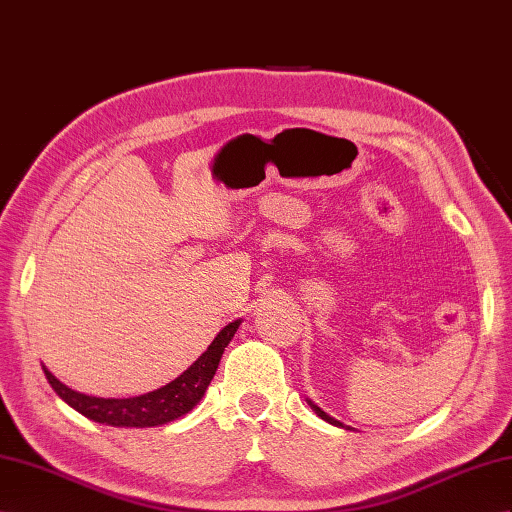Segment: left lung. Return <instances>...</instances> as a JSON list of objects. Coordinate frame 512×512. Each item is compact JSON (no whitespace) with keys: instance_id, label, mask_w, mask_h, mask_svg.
I'll return each instance as SVG.
<instances>
[{"instance_id":"left-lung-1","label":"left lung","mask_w":512,"mask_h":512,"mask_svg":"<svg viewBox=\"0 0 512 512\" xmlns=\"http://www.w3.org/2000/svg\"><path fill=\"white\" fill-rule=\"evenodd\" d=\"M310 405H312V403H310ZM312 407H314V411H316V413H319V416H321L323 420H327V422H331V424H338V426H342V424H340L338 420H334V418H329V416H327V413H325V411H321V409H319V407H316V405H312Z\"/></svg>"}]
</instances>
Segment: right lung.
Instances as JSON below:
<instances>
[{"label": "right lung", "instance_id": "add662e5", "mask_svg": "<svg viewBox=\"0 0 512 512\" xmlns=\"http://www.w3.org/2000/svg\"><path fill=\"white\" fill-rule=\"evenodd\" d=\"M239 325L241 321H234L219 331L217 338L211 342V347L206 349L181 377H176L172 383L163 385V388L155 392H148L135 398H96L79 394L55 379L45 366L43 370L53 392L58 394L64 403L79 411L81 416H86L94 422H101L107 426L135 428L168 424L176 418L185 416V413H189L200 403V398L204 396L206 388H209V383L219 366V359H222L228 342L232 340Z\"/></svg>", "mask_w": 512, "mask_h": 512}]
</instances>
